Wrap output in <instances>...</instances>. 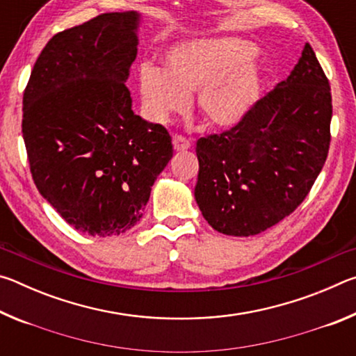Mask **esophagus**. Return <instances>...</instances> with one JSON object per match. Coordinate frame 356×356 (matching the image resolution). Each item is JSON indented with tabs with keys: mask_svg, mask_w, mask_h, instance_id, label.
<instances>
[{
	"mask_svg": "<svg viewBox=\"0 0 356 356\" xmlns=\"http://www.w3.org/2000/svg\"><path fill=\"white\" fill-rule=\"evenodd\" d=\"M172 146H174V150H186V149L191 147V143L184 136L174 135L172 136Z\"/></svg>",
	"mask_w": 356,
	"mask_h": 356,
	"instance_id": "esophagus-1",
	"label": "esophagus"
}]
</instances>
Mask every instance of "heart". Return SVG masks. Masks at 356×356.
I'll list each match as a JSON object with an SVG mask.
<instances>
[{
    "mask_svg": "<svg viewBox=\"0 0 356 356\" xmlns=\"http://www.w3.org/2000/svg\"><path fill=\"white\" fill-rule=\"evenodd\" d=\"M256 47L240 39L186 42L165 56L166 70L143 65L140 92L147 116L165 122L190 104L197 91V110L210 125L236 127L254 110L262 91V75L250 63Z\"/></svg>",
    "mask_w": 356,
    "mask_h": 356,
    "instance_id": "heart-1",
    "label": "heart"
}]
</instances>
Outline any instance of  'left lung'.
Instances as JSON below:
<instances>
[{
    "mask_svg": "<svg viewBox=\"0 0 356 356\" xmlns=\"http://www.w3.org/2000/svg\"><path fill=\"white\" fill-rule=\"evenodd\" d=\"M331 114L328 78L306 44L291 75L243 122L197 140L195 200L209 225L250 237L291 215L327 160Z\"/></svg>",
    "mask_w": 356,
    "mask_h": 356,
    "instance_id": "1",
    "label": "left lung"
}]
</instances>
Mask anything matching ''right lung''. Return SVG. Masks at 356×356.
I'll list each match as a JSON object with an SVG mask.
<instances>
[{
    "mask_svg": "<svg viewBox=\"0 0 356 356\" xmlns=\"http://www.w3.org/2000/svg\"><path fill=\"white\" fill-rule=\"evenodd\" d=\"M140 20L136 10L110 12L53 35L23 94L34 184L70 226L92 237L134 227L172 159L168 130L136 116L125 86Z\"/></svg>",
    "mask_w": 356,
    "mask_h": 356,
    "instance_id": "obj_1",
    "label": "right lung"
}]
</instances>
